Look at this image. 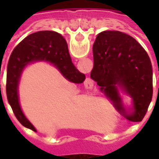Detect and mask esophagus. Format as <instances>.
Returning <instances> with one entry per match:
<instances>
[{"instance_id":"34e87169","label":"esophagus","mask_w":159,"mask_h":159,"mask_svg":"<svg viewBox=\"0 0 159 159\" xmlns=\"http://www.w3.org/2000/svg\"><path fill=\"white\" fill-rule=\"evenodd\" d=\"M84 87L87 89H92L93 87V81L90 78H87L84 82Z\"/></svg>"}]
</instances>
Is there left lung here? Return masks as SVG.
<instances>
[{"label": "left lung", "instance_id": "left-lung-1", "mask_svg": "<svg viewBox=\"0 0 159 159\" xmlns=\"http://www.w3.org/2000/svg\"><path fill=\"white\" fill-rule=\"evenodd\" d=\"M93 52L91 79L120 114L130 121H141L152 97V69L146 50L125 33L105 30L97 35ZM121 93L131 98V107H124Z\"/></svg>", "mask_w": 159, "mask_h": 159}]
</instances>
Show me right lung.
<instances>
[{
	"instance_id": "add662e5",
	"label": "right lung",
	"mask_w": 159,
	"mask_h": 159,
	"mask_svg": "<svg viewBox=\"0 0 159 159\" xmlns=\"http://www.w3.org/2000/svg\"><path fill=\"white\" fill-rule=\"evenodd\" d=\"M42 61L52 64L66 80L73 83H83L86 78L71 62L67 42L59 33L52 30L32 33L16 46L7 66V97L19 123L36 132V128L23 112L19 86L23 70L30 64Z\"/></svg>"
}]
</instances>
